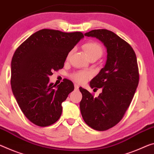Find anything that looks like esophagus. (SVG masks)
I'll list each match as a JSON object with an SVG mask.
<instances>
[{"mask_svg":"<svg viewBox=\"0 0 154 154\" xmlns=\"http://www.w3.org/2000/svg\"><path fill=\"white\" fill-rule=\"evenodd\" d=\"M79 86H78V85L77 84H75V90H79Z\"/></svg>","mask_w":154,"mask_h":154,"instance_id":"obj_1","label":"esophagus"}]
</instances>
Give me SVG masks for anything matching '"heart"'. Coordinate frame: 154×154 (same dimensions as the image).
Masks as SVG:
<instances>
[{"label":"heart","instance_id":"1","mask_svg":"<svg viewBox=\"0 0 154 154\" xmlns=\"http://www.w3.org/2000/svg\"><path fill=\"white\" fill-rule=\"evenodd\" d=\"M83 48H84V50L85 52H86L88 58L91 57H97L99 58L102 55H103V48H102V46L97 42H86V44H84V46H83ZM71 53L72 51H70V52L68 53L67 58L70 57ZM90 76H91V75L88 72L78 71L73 73L71 77L75 82H77L78 83H84L89 79Z\"/></svg>","mask_w":154,"mask_h":154}]
</instances>
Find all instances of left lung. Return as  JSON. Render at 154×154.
I'll use <instances>...</instances> for the list:
<instances>
[{"label":"left lung","mask_w":154,"mask_h":154,"mask_svg":"<svg viewBox=\"0 0 154 154\" xmlns=\"http://www.w3.org/2000/svg\"><path fill=\"white\" fill-rule=\"evenodd\" d=\"M103 43L107 49L105 66L90 83L92 88H102L98 97L80 87V110L90 128L105 131L123 118L132 100L139 82L136 53L131 46L116 33L107 29H94L84 34Z\"/></svg>","instance_id":"obj_1"}]
</instances>
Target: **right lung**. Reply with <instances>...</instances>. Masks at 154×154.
Here are the masks:
<instances>
[{
    "mask_svg": "<svg viewBox=\"0 0 154 154\" xmlns=\"http://www.w3.org/2000/svg\"><path fill=\"white\" fill-rule=\"evenodd\" d=\"M84 36L82 32L65 33L44 29L32 34L17 48L11 63V86L26 118L46 127L62 114V103L74 90L66 79L57 86L49 84L53 70L64 67L68 53Z\"/></svg>",
    "mask_w": 154,
    "mask_h": 154,
    "instance_id": "obj_1",
    "label": "right lung"
}]
</instances>
